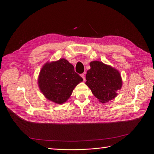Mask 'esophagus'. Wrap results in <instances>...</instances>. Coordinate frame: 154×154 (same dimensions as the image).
Listing matches in <instances>:
<instances>
[{
    "instance_id": "34e87169",
    "label": "esophagus",
    "mask_w": 154,
    "mask_h": 154,
    "mask_svg": "<svg viewBox=\"0 0 154 154\" xmlns=\"http://www.w3.org/2000/svg\"><path fill=\"white\" fill-rule=\"evenodd\" d=\"M80 76H81L82 77V78L83 79V80H84V81H85V74H82Z\"/></svg>"
}]
</instances>
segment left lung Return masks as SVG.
I'll list each match as a JSON object with an SVG mask.
<instances>
[{
    "mask_svg": "<svg viewBox=\"0 0 154 154\" xmlns=\"http://www.w3.org/2000/svg\"><path fill=\"white\" fill-rule=\"evenodd\" d=\"M91 69L86 74L85 84L102 103L112 100L123 85L118 70L100 61L90 62Z\"/></svg>",
    "mask_w": 154,
    "mask_h": 154,
    "instance_id": "8db88e82",
    "label": "left lung"
}]
</instances>
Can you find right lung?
<instances>
[{
  "instance_id": "1",
  "label": "right lung",
  "mask_w": 154,
  "mask_h": 154,
  "mask_svg": "<svg viewBox=\"0 0 154 154\" xmlns=\"http://www.w3.org/2000/svg\"><path fill=\"white\" fill-rule=\"evenodd\" d=\"M82 81L72 65L61 58L44 65L38 75V85L46 99L60 105L67 101L74 88Z\"/></svg>"
}]
</instances>
